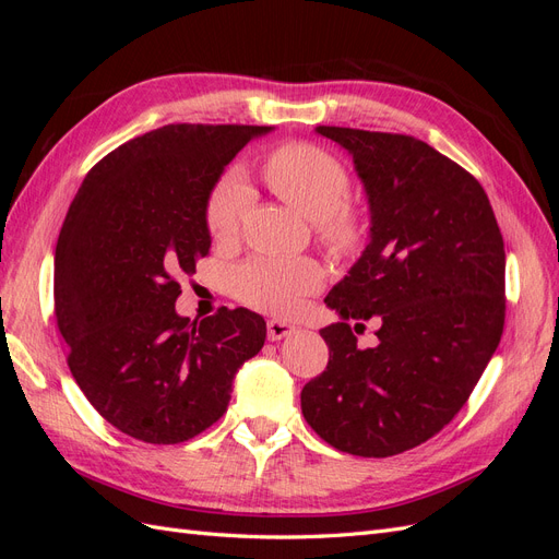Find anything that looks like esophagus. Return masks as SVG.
<instances>
[{
	"instance_id": "esophagus-1",
	"label": "esophagus",
	"mask_w": 559,
	"mask_h": 559,
	"mask_svg": "<svg viewBox=\"0 0 559 559\" xmlns=\"http://www.w3.org/2000/svg\"><path fill=\"white\" fill-rule=\"evenodd\" d=\"M298 331V326L289 324V321H282V319H270L267 321V337L270 341H282L286 335H294Z\"/></svg>"
}]
</instances>
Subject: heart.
<instances>
[{
    "mask_svg": "<svg viewBox=\"0 0 559 559\" xmlns=\"http://www.w3.org/2000/svg\"><path fill=\"white\" fill-rule=\"evenodd\" d=\"M263 175L286 205L317 224L319 238L333 251H349L361 240V222L347 205L349 177L326 151L312 144H284L267 156ZM251 205V189L240 173H228L207 202V228L216 242L240 233ZM324 273L312 259L259 257L238 267L235 292L251 308L292 314L300 300L319 289Z\"/></svg>",
    "mask_w": 559,
    "mask_h": 559,
    "instance_id": "b5f03b06",
    "label": "heart"
}]
</instances>
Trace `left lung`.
I'll return each mask as SVG.
<instances>
[{"label": "left lung", "mask_w": 559, "mask_h": 559, "mask_svg": "<svg viewBox=\"0 0 559 559\" xmlns=\"http://www.w3.org/2000/svg\"><path fill=\"white\" fill-rule=\"evenodd\" d=\"M364 183L368 245L326 296L329 366L300 392L308 425L337 450L392 456L460 413L503 331L506 251L483 186L408 134L317 126ZM381 319L361 350L348 319ZM359 326V324H357ZM364 326V324H361Z\"/></svg>", "instance_id": "obj_1"}]
</instances>
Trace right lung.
I'll use <instances>...</instances> for the list:
<instances>
[{"mask_svg": "<svg viewBox=\"0 0 559 559\" xmlns=\"http://www.w3.org/2000/svg\"><path fill=\"white\" fill-rule=\"evenodd\" d=\"M270 126L177 123L134 138L83 179L56 247V317L72 376L109 425L154 445L183 443L228 408L265 321L222 308L175 310L212 238L207 202L226 165Z\"/></svg>", "mask_w": 559, "mask_h": 559, "instance_id": "add662e5", "label": "right lung"}]
</instances>
